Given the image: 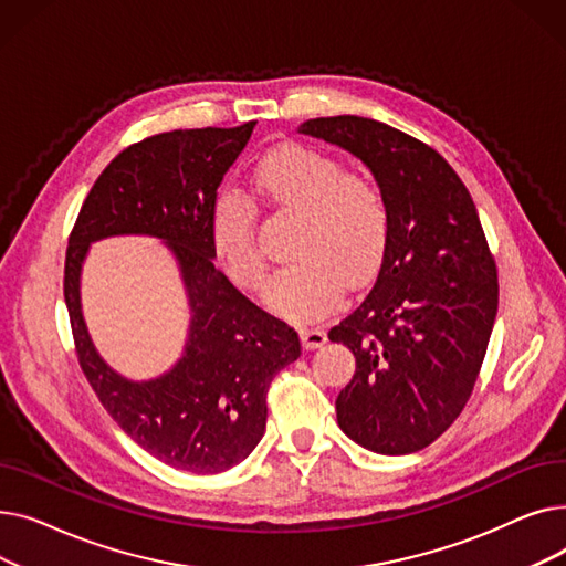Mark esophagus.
<instances>
[{"mask_svg":"<svg viewBox=\"0 0 566 566\" xmlns=\"http://www.w3.org/2000/svg\"><path fill=\"white\" fill-rule=\"evenodd\" d=\"M301 337H303V344L307 348H318V346H323L325 342H328V335H325V331L321 328V325H305Z\"/></svg>","mask_w":566,"mask_h":566,"instance_id":"34e87169","label":"esophagus"}]
</instances>
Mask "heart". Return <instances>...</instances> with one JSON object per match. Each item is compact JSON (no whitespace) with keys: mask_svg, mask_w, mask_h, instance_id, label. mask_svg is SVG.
<instances>
[{"mask_svg":"<svg viewBox=\"0 0 566 566\" xmlns=\"http://www.w3.org/2000/svg\"><path fill=\"white\" fill-rule=\"evenodd\" d=\"M254 192L277 211L301 216L293 254L265 301L284 316L314 321L342 301L346 284L369 280L388 248L390 206L369 176L310 146H280L254 169ZM211 248L231 280L259 289L265 259L256 243L254 211L245 197L224 192L211 213Z\"/></svg>","mask_w":566,"mask_h":566,"instance_id":"b5f03b06","label":"heart"}]
</instances>
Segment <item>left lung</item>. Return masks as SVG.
<instances>
[{
    "label": "left lung",
    "instance_id": "1",
    "mask_svg": "<svg viewBox=\"0 0 566 566\" xmlns=\"http://www.w3.org/2000/svg\"><path fill=\"white\" fill-rule=\"evenodd\" d=\"M298 133L358 158L390 206L376 284L328 333L355 355L337 424L376 454L424 450L470 399L497 314L478 208L448 160L388 124L342 114Z\"/></svg>",
    "mask_w": 566,
    "mask_h": 566
}]
</instances>
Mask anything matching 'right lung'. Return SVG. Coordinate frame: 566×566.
I'll return each mask as SVG.
<instances>
[{"instance_id":"right-lung-1","label":"right lung","mask_w":566,"mask_h":566,"mask_svg":"<svg viewBox=\"0 0 566 566\" xmlns=\"http://www.w3.org/2000/svg\"><path fill=\"white\" fill-rule=\"evenodd\" d=\"M254 126L171 130L128 146L82 203L66 252L64 298L86 380L142 450L195 474L224 472L250 457L265 431L271 380L301 358L298 333L250 303L213 263L218 188ZM114 234L160 240L191 310L182 358L148 381L126 379L99 358L81 312L87 248Z\"/></svg>"}]
</instances>
